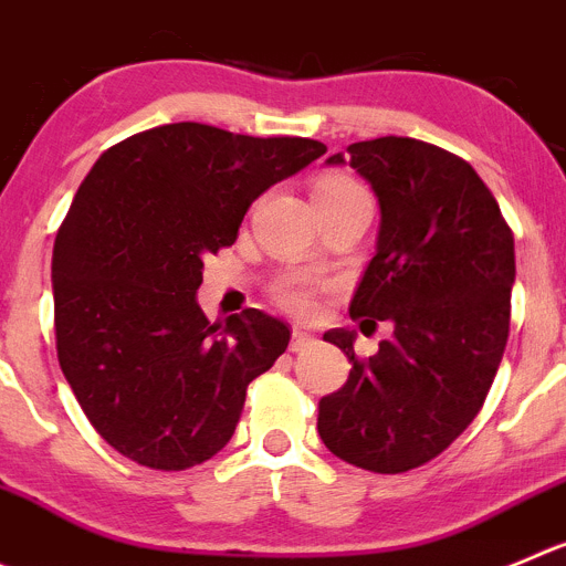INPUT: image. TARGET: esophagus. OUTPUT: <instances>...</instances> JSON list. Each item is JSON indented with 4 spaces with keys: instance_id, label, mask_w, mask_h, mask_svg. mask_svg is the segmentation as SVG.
I'll list each match as a JSON object with an SVG mask.
<instances>
[{
    "instance_id": "obj_1",
    "label": "esophagus",
    "mask_w": 566,
    "mask_h": 566,
    "mask_svg": "<svg viewBox=\"0 0 566 566\" xmlns=\"http://www.w3.org/2000/svg\"><path fill=\"white\" fill-rule=\"evenodd\" d=\"M311 342H314V336H311V333H305L303 327H294L292 344H289V349H292V353H303L305 347H311Z\"/></svg>"
}]
</instances>
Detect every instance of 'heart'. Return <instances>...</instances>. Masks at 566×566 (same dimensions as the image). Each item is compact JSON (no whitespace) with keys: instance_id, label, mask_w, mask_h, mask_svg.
<instances>
[{"instance_id":"b5f03b06","label":"heart","mask_w":566,"mask_h":566,"mask_svg":"<svg viewBox=\"0 0 566 566\" xmlns=\"http://www.w3.org/2000/svg\"><path fill=\"white\" fill-rule=\"evenodd\" d=\"M349 193H367L353 177L344 175H325L314 182V199H336V197H349ZM322 283L319 280L308 277V274L289 272L280 274L272 283V300L280 305V308L292 311L297 316L314 314L316 297H319Z\"/></svg>"}]
</instances>
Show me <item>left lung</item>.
Wrapping results in <instances>:
<instances>
[{"label": "left lung", "mask_w": 566, "mask_h": 566, "mask_svg": "<svg viewBox=\"0 0 566 566\" xmlns=\"http://www.w3.org/2000/svg\"><path fill=\"white\" fill-rule=\"evenodd\" d=\"M347 153L380 202L378 252L349 316L389 319L395 333L369 358L349 331L325 333L353 369L319 400L316 430L347 464L397 475L444 453L483 408L509 342L514 233L486 182L448 149L384 136Z\"/></svg>", "instance_id": "obj_1"}]
</instances>
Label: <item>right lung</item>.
<instances>
[{"mask_svg":"<svg viewBox=\"0 0 566 566\" xmlns=\"http://www.w3.org/2000/svg\"><path fill=\"white\" fill-rule=\"evenodd\" d=\"M325 153L314 138L177 122L113 144L80 182L52 252L57 360L125 459L177 472L230 441L247 386L292 331L258 308L211 325L202 266L269 186Z\"/></svg>","mask_w":566,"mask_h":566,"instance_id":"obj_1","label":"right lung"}]
</instances>
